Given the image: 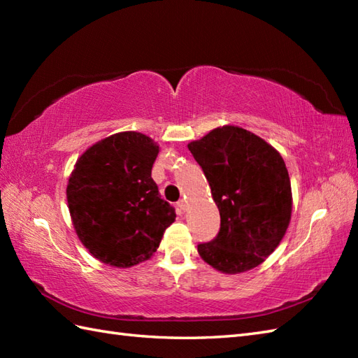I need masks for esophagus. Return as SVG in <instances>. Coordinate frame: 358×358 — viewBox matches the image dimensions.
<instances>
[{"label": "esophagus", "instance_id": "34e87169", "mask_svg": "<svg viewBox=\"0 0 358 358\" xmlns=\"http://www.w3.org/2000/svg\"><path fill=\"white\" fill-rule=\"evenodd\" d=\"M186 206H187V204H186V201H185V200L178 201V209H180L181 212H185V210H186Z\"/></svg>", "mask_w": 358, "mask_h": 358}]
</instances>
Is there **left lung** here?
<instances>
[{"instance_id":"1","label":"left lung","mask_w":358,"mask_h":358,"mask_svg":"<svg viewBox=\"0 0 358 358\" xmlns=\"http://www.w3.org/2000/svg\"><path fill=\"white\" fill-rule=\"evenodd\" d=\"M209 181L220 210V232L199 254L223 273L257 268L283 240L292 214L285 159L268 141L226 124L187 144Z\"/></svg>"}]
</instances>
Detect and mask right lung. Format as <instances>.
Returning <instances> with one entry per match:
<instances>
[{
	"mask_svg": "<svg viewBox=\"0 0 358 358\" xmlns=\"http://www.w3.org/2000/svg\"><path fill=\"white\" fill-rule=\"evenodd\" d=\"M158 152L148 135L118 132L87 148L73 166L66 189L73 229L106 264L131 268L149 260L175 222L150 177Z\"/></svg>",
	"mask_w": 358,
	"mask_h": 358,
	"instance_id": "obj_1",
	"label": "right lung"
}]
</instances>
